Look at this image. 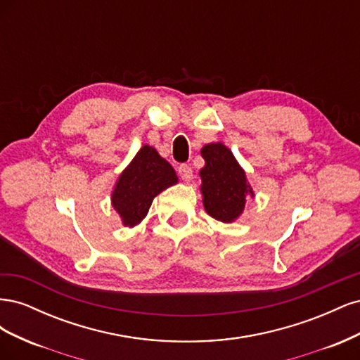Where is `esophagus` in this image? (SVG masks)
<instances>
[{
	"label": "esophagus",
	"mask_w": 360,
	"mask_h": 360,
	"mask_svg": "<svg viewBox=\"0 0 360 360\" xmlns=\"http://www.w3.org/2000/svg\"><path fill=\"white\" fill-rule=\"evenodd\" d=\"M179 174H180V177H181L184 181H191L192 177H193V171H192V168L188 165V163H181V165L179 167Z\"/></svg>",
	"instance_id": "34e87169"
}]
</instances>
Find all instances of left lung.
<instances>
[{
  "mask_svg": "<svg viewBox=\"0 0 360 360\" xmlns=\"http://www.w3.org/2000/svg\"><path fill=\"white\" fill-rule=\"evenodd\" d=\"M201 156L205 160V167L200 171L204 209L217 221L231 222L240 216L248 193L252 192L245 171L221 143L202 147Z\"/></svg>",
  "mask_w": 360,
  "mask_h": 360,
  "instance_id": "left-lung-1",
  "label": "left lung"
}]
</instances>
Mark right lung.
I'll return each instance as SVG.
<instances>
[{
    "label": "right lung",
    "instance_id": "1",
    "mask_svg": "<svg viewBox=\"0 0 360 360\" xmlns=\"http://www.w3.org/2000/svg\"><path fill=\"white\" fill-rule=\"evenodd\" d=\"M177 180L176 171L153 147L141 148L120 176L112 193V205L123 224L134 226L143 221L156 195Z\"/></svg>",
    "mask_w": 360,
    "mask_h": 360
}]
</instances>
